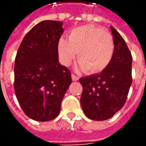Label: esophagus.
Wrapping results in <instances>:
<instances>
[{"label":"esophagus","mask_w":146,"mask_h":146,"mask_svg":"<svg viewBox=\"0 0 146 146\" xmlns=\"http://www.w3.org/2000/svg\"><path fill=\"white\" fill-rule=\"evenodd\" d=\"M71 79H72V80L73 81H77V80H79V77L78 76H76L75 75H71Z\"/></svg>","instance_id":"1"}]
</instances>
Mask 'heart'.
I'll return each mask as SVG.
<instances>
[{"instance_id": "b5f03b06", "label": "heart", "mask_w": 146, "mask_h": 146, "mask_svg": "<svg viewBox=\"0 0 146 146\" xmlns=\"http://www.w3.org/2000/svg\"><path fill=\"white\" fill-rule=\"evenodd\" d=\"M58 55L64 66H69L78 52L75 69L90 74L101 72L111 62L114 52L113 38L110 33L93 25L72 29L69 40L60 38L57 45Z\"/></svg>"}]
</instances>
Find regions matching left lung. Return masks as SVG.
<instances>
[{"label":"left lung","instance_id":"obj_1","mask_svg":"<svg viewBox=\"0 0 146 146\" xmlns=\"http://www.w3.org/2000/svg\"><path fill=\"white\" fill-rule=\"evenodd\" d=\"M114 44L111 62L98 74L79 79L80 98L85 115L94 121L113 117L124 106L132 84V56L117 30L110 27Z\"/></svg>","mask_w":146,"mask_h":146}]
</instances>
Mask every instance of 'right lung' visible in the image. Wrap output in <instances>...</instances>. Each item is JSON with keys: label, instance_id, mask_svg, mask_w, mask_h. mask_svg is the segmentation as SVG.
I'll use <instances>...</instances> for the list:
<instances>
[{"label": "right lung", "instance_id": "add662e5", "mask_svg": "<svg viewBox=\"0 0 146 146\" xmlns=\"http://www.w3.org/2000/svg\"><path fill=\"white\" fill-rule=\"evenodd\" d=\"M63 23L43 21L25 35L14 66V89L25 114L48 121L60 112L63 96L71 83L70 71L59 63L57 45Z\"/></svg>", "mask_w": 146, "mask_h": 146}]
</instances>
